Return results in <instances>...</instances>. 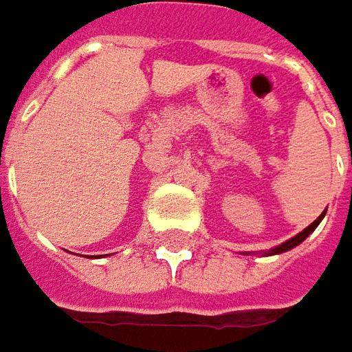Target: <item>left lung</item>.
Wrapping results in <instances>:
<instances>
[{"label":"left lung","instance_id":"8db88e82","mask_svg":"<svg viewBox=\"0 0 352 352\" xmlns=\"http://www.w3.org/2000/svg\"><path fill=\"white\" fill-rule=\"evenodd\" d=\"M325 212H327V210H323V212H321L320 216H318V218H316V220H314V222L308 226V228H304L300 234H296L294 237H290V239H286L285 243H280V245H276V248L269 249V251H267V253H263V255H278V253H286V251H290V249H294L296 245H300V243H302V241H304V239H306V237H308L309 234H311V232H314V230L320 226V222L323 220ZM253 255H255V253H253Z\"/></svg>","mask_w":352,"mask_h":352}]
</instances>
